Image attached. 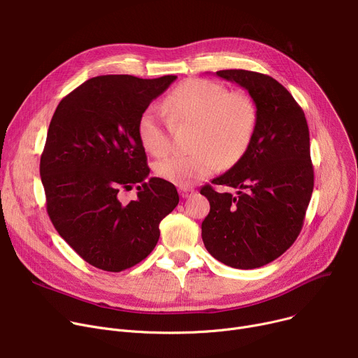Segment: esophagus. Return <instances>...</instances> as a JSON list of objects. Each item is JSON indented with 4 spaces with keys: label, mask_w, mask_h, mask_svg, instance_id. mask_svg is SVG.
I'll return each instance as SVG.
<instances>
[{
    "label": "esophagus",
    "mask_w": 358,
    "mask_h": 358,
    "mask_svg": "<svg viewBox=\"0 0 358 358\" xmlns=\"http://www.w3.org/2000/svg\"><path fill=\"white\" fill-rule=\"evenodd\" d=\"M178 192H180V196L182 199H187V197L194 194V188H192V187H180Z\"/></svg>",
    "instance_id": "34e87169"
}]
</instances>
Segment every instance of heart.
<instances>
[{"label":"heart","instance_id":"b5f03b06","mask_svg":"<svg viewBox=\"0 0 358 358\" xmlns=\"http://www.w3.org/2000/svg\"><path fill=\"white\" fill-rule=\"evenodd\" d=\"M164 112L148 106L138 117L141 145L154 157L170 151V128L193 125L189 147L194 151L155 164L157 177L187 187L213 174L222 161L239 162L248 152L257 128V105L246 90H229L208 79H188L164 99ZM171 122L169 123L168 121Z\"/></svg>","mask_w":358,"mask_h":358}]
</instances>
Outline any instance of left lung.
<instances>
[{"label":"left lung","instance_id":"left-lung-1","mask_svg":"<svg viewBox=\"0 0 358 358\" xmlns=\"http://www.w3.org/2000/svg\"><path fill=\"white\" fill-rule=\"evenodd\" d=\"M216 75L252 94L257 128L243 158L211 181L237 193L201 187L200 193L210 201L201 237L222 264L255 269L287 252L301 233L314 189L309 129L302 108L273 78L241 69Z\"/></svg>","mask_w":358,"mask_h":358}]
</instances>
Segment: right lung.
I'll list each match as a JSON object with an SVG mask.
<instances>
[{"label":"right lung","mask_w":358,"mask_h":358,"mask_svg":"<svg viewBox=\"0 0 358 358\" xmlns=\"http://www.w3.org/2000/svg\"><path fill=\"white\" fill-rule=\"evenodd\" d=\"M177 76L105 75L86 80L56 108L40 158L49 217L85 262L121 272L144 260L159 223L178 204L174 184L152 177L138 117ZM137 185V199L120 194Z\"/></svg>","instance_id":"obj_1"}]
</instances>
